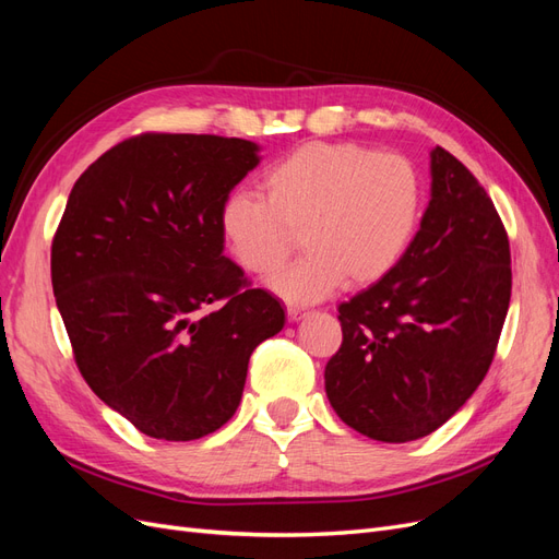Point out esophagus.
<instances>
[{"label":"esophagus","mask_w":559,"mask_h":559,"mask_svg":"<svg viewBox=\"0 0 559 559\" xmlns=\"http://www.w3.org/2000/svg\"><path fill=\"white\" fill-rule=\"evenodd\" d=\"M308 312L302 310V308H296V306H289L286 308V317H289V321H300L302 317H306Z\"/></svg>","instance_id":"obj_1"}]
</instances>
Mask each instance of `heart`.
I'll list each match as a JSON object with an SVG mask.
<instances>
[{"instance_id": "heart-1", "label": "heart", "mask_w": 559, "mask_h": 559, "mask_svg": "<svg viewBox=\"0 0 559 559\" xmlns=\"http://www.w3.org/2000/svg\"><path fill=\"white\" fill-rule=\"evenodd\" d=\"M421 205L417 167L361 144L308 142L261 177V198L230 193L218 212L222 238L247 273L270 275L294 249L308 253L270 277L286 300L312 302L347 277H384L408 247Z\"/></svg>"}]
</instances>
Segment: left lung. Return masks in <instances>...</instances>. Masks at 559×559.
<instances>
[{"label":"left lung","mask_w":559,"mask_h":559,"mask_svg":"<svg viewBox=\"0 0 559 559\" xmlns=\"http://www.w3.org/2000/svg\"><path fill=\"white\" fill-rule=\"evenodd\" d=\"M511 302L509 235L487 191L431 148V200L399 263L337 308L343 345L324 370L347 427L382 443L429 436L495 359Z\"/></svg>","instance_id":"1"}]
</instances>
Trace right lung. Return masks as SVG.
Instances as JSON below:
<instances>
[{
	"instance_id": "right-lung-1",
	"label": "right lung",
	"mask_w": 559,
	"mask_h": 559,
	"mask_svg": "<svg viewBox=\"0 0 559 559\" xmlns=\"http://www.w3.org/2000/svg\"><path fill=\"white\" fill-rule=\"evenodd\" d=\"M259 144L144 132L109 148L67 200L50 280L83 380L160 441L222 429L280 300L224 257L218 212Z\"/></svg>"
}]
</instances>
